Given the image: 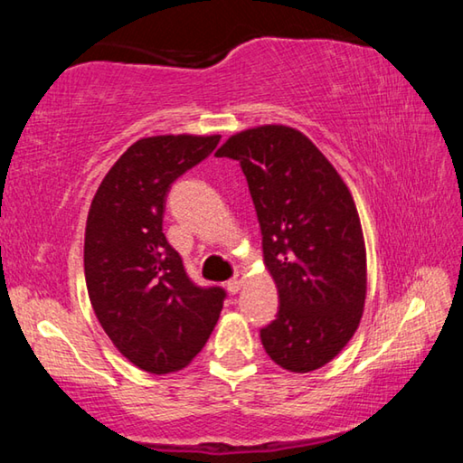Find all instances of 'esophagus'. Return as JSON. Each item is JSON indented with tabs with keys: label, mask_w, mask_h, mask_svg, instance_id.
<instances>
[{
	"label": "esophagus",
	"mask_w": 463,
	"mask_h": 463,
	"mask_svg": "<svg viewBox=\"0 0 463 463\" xmlns=\"http://www.w3.org/2000/svg\"><path fill=\"white\" fill-rule=\"evenodd\" d=\"M242 279H245V276H242V273H237L232 279L226 281V289H229L231 294H237L242 286Z\"/></svg>",
	"instance_id": "esophagus-1"
}]
</instances>
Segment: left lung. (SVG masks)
Instances as JSON below:
<instances>
[{
    "mask_svg": "<svg viewBox=\"0 0 463 463\" xmlns=\"http://www.w3.org/2000/svg\"><path fill=\"white\" fill-rule=\"evenodd\" d=\"M216 156L241 163L278 288V318L261 328L265 354L288 372H315L364 317L367 257L354 195L317 145L284 124L241 130Z\"/></svg>",
    "mask_w": 463,
    "mask_h": 463,
    "instance_id": "left-lung-1",
    "label": "left lung"
}]
</instances>
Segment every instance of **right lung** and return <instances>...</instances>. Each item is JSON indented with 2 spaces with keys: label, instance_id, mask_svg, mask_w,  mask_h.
<instances>
[{
  "label": "right lung",
  "instance_id": "right-lung-1",
  "mask_svg": "<svg viewBox=\"0 0 463 463\" xmlns=\"http://www.w3.org/2000/svg\"><path fill=\"white\" fill-rule=\"evenodd\" d=\"M221 135H159L130 145L101 179L85 222L91 308L114 347L148 373L184 370L222 310V288H198L163 234L171 184Z\"/></svg>",
  "mask_w": 463,
  "mask_h": 463
}]
</instances>
